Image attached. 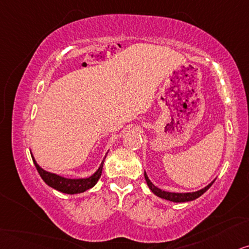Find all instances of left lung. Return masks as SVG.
Returning <instances> with one entry per match:
<instances>
[{
	"label": "left lung",
	"mask_w": 249,
	"mask_h": 249,
	"mask_svg": "<svg viewBox=\"0 0 249 249\" xmlns=\"http://www.w3.org/2000/svg\"><path fill=\"white\" fill-rule=\"evenodd\" d=\"M144 179H146L147 185L149 186L150 191H152L154 194L157 195L159 197H162V199L172 201V202H187V201H193L195 199H197V197L201 196L204 192H206L210 186H212L213 182V181L212 184L208 185V186H206L200 191L193 192V193H171V192H165V191L160 190V188H157L155 185H153V182L148 179L146 172H144Z\"/></svg>",
	"instance_id": "1"
}]
</instances>
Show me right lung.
<instances>
[{
  "label": "right lung",
  "mask_w": 249,
  "mask_h": 249,
  "mask_svg": "<svg viewBox=\"0 0 249 249\" xmlns=\"http://www.w3.org/2000/svg\"><path fill=\"white\" fill-rule=\"evenodd\" d=\"M32 159H33L34 165H36L37 172H39L41 178L43 179V181H45L48 186L55 188L56 191L62 192V193H67V194L83 193V192L92 188L94 185L96 184L97 180H99L100 177H101V174H102L103 163L95 174L90 176V177L84 178V179H68V178L61 177V176L52 174V172L45 171V170L41 169L40 166L37 165V163L36 162V160H34V157H32Z\"/></svg>",
  "instance_id": "add662e5"
}]
</instances>
